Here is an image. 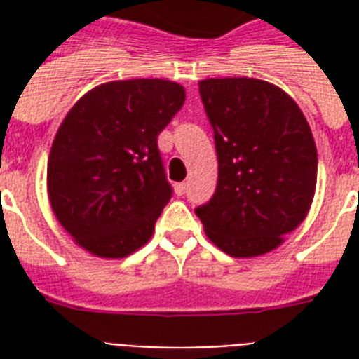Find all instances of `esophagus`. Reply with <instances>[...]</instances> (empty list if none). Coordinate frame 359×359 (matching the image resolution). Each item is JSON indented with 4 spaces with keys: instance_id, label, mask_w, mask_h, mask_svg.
<instances>
[{
    "instance_id": "esophagus-1",
    "label": "esophagus",
    "mask_w": 359,
    "mask_h": 359,
    "mask_svg": "<svg viewBox=\"0 0 359 359\" xmlns=\"http://www.w3.org/2000/svg\"><path fill=\"white\" fill-rule=\"evenodd\" d=\"M186 190H188V184H186V182H179V184H175V194H177V196H184Z\"/></svg>"
}]
</instances>
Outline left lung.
Returning <instances> with one entry per match:
<instances>
[{
  "mask_svg": "<svg viewBox=\"0 0 359 359\" xmlns=\"http://www.w3.org/2000/svg\"><path fill=\"white\" fill-rule=\"evenodd\" d=\"M199 95L212 124L218 186L196 208L231 257L276 250L306 219L317 186V147L292 98L255 78H210Z\"/></svg>",
  "mask_w": 359,
  "mask_h": 359,
  "instance_id": "left-lung-1",
  "label": "left lung"
}]
</instances>
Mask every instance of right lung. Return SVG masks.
I'll return each instance as SVG.
<instances>
[{"label": "right lung", "mask_w": 359, "mask_h": 359, "mask_svg": "<svg viewBox=\"0 0 359 359\" xmlns=\"http://www.w3.org/2000/svg\"><path fill=\"white\" fill-rule=\"evenodd\" d=\"M184 100L175 81L119 80L86 93L67 114L48 158V197L83 250L121 259L149 242L173 196L158 134Z\"/></svg>", "instance_id": "right-lung-1"}]
</instances>
